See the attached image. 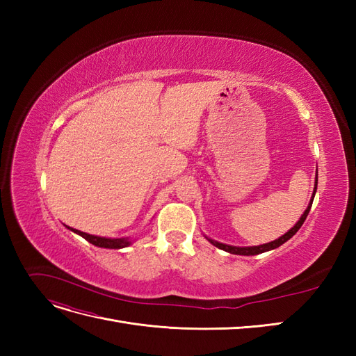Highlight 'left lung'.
<instances>
[{
  "instance_id": "8db88e82",
  "label": "left lung",
  "mask_w": 356,
  "mask_h": 356,
  "mask_svg": "<svg viewBox=\"0 0 356 356\" xmlns=\"http://www.w3.org/2000/svg\"><path fill=\"white\" fill-rule=\"evenodd\" d=\"M316 187H318V175H316V182H315V190H314V196H312L310 199V203L307 209L305 211V213L301 215L300 220L297 221V224L294 225L293 229L288 230L284 236H281V238L273 241V242H268V243H264V245H258V246H232V245H225V243H220L217 241H212V239H208L213 246L220 248V250L225 251V252H230V254H236V255H257V254H261V252H266V251H270V250H275V248L281 246L282 243H285L286 241H289L293 236L300 230L301 225H303L305 220L307 218L309 215V211L312 208V202H314V197H315V193H316Z\"/></svg>"
}]
</instances>
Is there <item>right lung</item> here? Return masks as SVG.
I'll list each match as a JSON object with an SVG mask.
<instances>
[{
	"label": "right lung",
	"mask_w": 356,
	"mask_h": 356,
	"mask_svg": "<svg viewBox=\"0 0 356 356\" xmlns=\"http://www.w3.org/2000/svg\"><path fill=\"white\" fill-rule=\"evenodd\" d=\"M68 227V225H67ZM71 232L80 234L81 238H84L88 242H90L95 246H99V248H110V250H120V248L129 246L131 245V241L127 238H118V239H111V238H101V236H95V234H89V233H84L80 230H75L68 227Z\"/></svg>",
	"instance_id": "1"
}]
</instances>
